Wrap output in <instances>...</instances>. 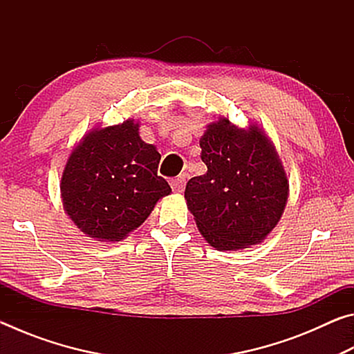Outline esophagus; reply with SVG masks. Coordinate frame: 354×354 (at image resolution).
Wrapping results in <instances>:
<instances>
[{
  "mask_svg": "<svg viewBox=\"0 0 354 354\" xmlns=\"http://www.w3.org/2000/svg\"><path fill=\"white\" fill-rule=\"evenodd\" d=\"M171 189L175 194H181V192L184 190L185 187V178L184 176H178L175 179H171Z\"/></svg>",
  "mask_w": 354,
  "mask_h": 354,
  "instance_id": "esophagus-1",
  "label": "esophagus"
}]
</instances>
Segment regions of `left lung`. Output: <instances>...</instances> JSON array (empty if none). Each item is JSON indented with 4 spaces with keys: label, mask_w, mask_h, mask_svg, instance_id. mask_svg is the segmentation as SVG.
Here are the masks:
<instances>
[{
    "label": "left lung",
    "mask_w": 354,
    "mask_h": 354,
    "mask_svg": "<svg viewBox=\"0 0 354 354\" xmlns=\"http://www.w3.org/2000/svg\"><path fill=\"white\" fill-rule=\"evenodd\" d=\"M207 171L192 178L184 198L205 241L220 251L261 243L278 225L289 179L266 131L230 118L209 123L200 139Z\"/></svg>",
    "instance_id": "8db88e82"
}]
</instances>
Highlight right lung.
I'll return each mask as SVG.
<instances>
[{"mask_svg": "<svg viewBox=\"0 0 354 354\" xmlns=\"http://www.w3.org/2000/svg\"><path fill=\"white\" fill-rule=\"evenodd\" d=\"M134 118L93 128L71 149L61 178L64 211L87 237L120 242L139 227L170 185L158 176L160 154Z\"/></svg>", "mask_w": 354, "mask_h": 354, "instance_id": "1", "label": "right lung"}]
</instances>
